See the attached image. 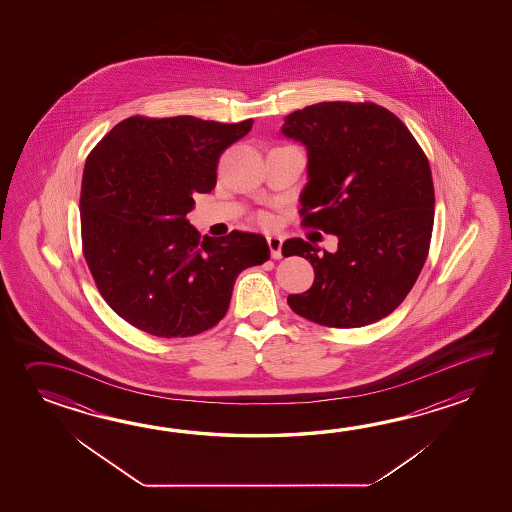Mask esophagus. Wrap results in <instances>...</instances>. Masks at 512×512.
I'll return each mask as SVG.
<instances>
[{"mask_svg":"<svg viewBox=\"0 0 512 512\" xmlns=\"http://www.w3.org/2000/svg\"><path fill=\"white\" fill-rule=\"evenodd\" d=\"M267 243H269L272 258H274V260H280V258H282V238H280V236H269Z\"/></svg>","mask_w":512,"mask_h":512,"instance_id":"1","label":"esophagus"}]
</instances>
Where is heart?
<instances>
[{"mask_svg": "<svg viewBox=\"0 0 512 512\" xmlns=\"http://www.w3.org/2000/svg\"><path fill=\"white\" fill-rule=\"evenodd\" d=\"M261 221H263V223H271V219L267 218V216H263V218H261Z\"/></svg>", "mask_w": 512, "mask_h": 512, "instance_id": "heart-1", "label": "heart"}]
</instances>
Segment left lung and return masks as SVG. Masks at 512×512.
I'll list each match as a JSON object with an SVG mask.
<instances>
[{"label": "left lung", "instance_id": "1", "mask_svg": "<svg viewBox=\"0 0 512 512\" xmlns=\"http://www.w3.org/2000/svg\"><path fill=\"white\" fill-rule=\"evenodd\" d=\"M282 135L307 152L304 225L335 234L318 252L293 238L283 256L315 269L296 315L329 327H362L390 315L425 265L434 227V183L425 153L401 120L364 102H320L283 119Z\"/></svg>", "mask_w": 512, "mask_h": 512}]
</instances>
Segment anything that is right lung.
<instances>
[{
  "instance_id": "1",
  "label": "right lung",
  "mask_w": 512,
  "mask_h": 512,
  "mask_svg": "<svg viewBox=\"0 0 512 512\" xmlns=\"http://www.w3.org/2000/svg\"><path fill=\"white\" fill-rule=\"evenodd\" d=\"M254 120H122L89 153L80 192L89 271L109 307L155 337H192L229 309L241 271L269 260L260 234L199 240L186 218L216 186L221 153Z\"/></svg>"
}]
</instances>
